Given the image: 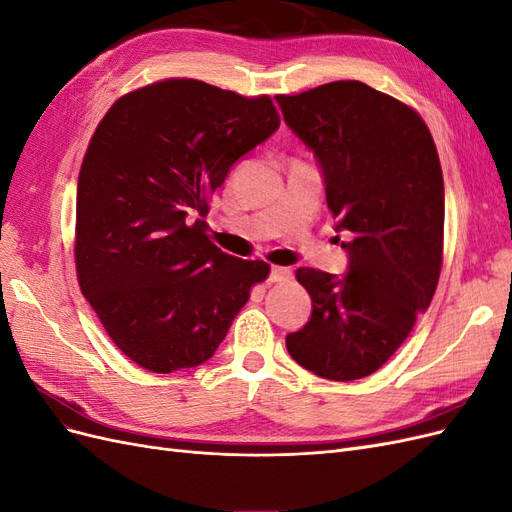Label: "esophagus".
Wrapping results in <instances>:
<instances>
[{
	"mask_svg": "<svg viewBox=\"0 0 512 512\" xmlns=\"http://www.w3.org/2000/svg\"><path fill=\"white\" fill-rule=\"evenodd\" d=\"M292 273H290V269H286V267H271V271H269V282H284V280H288Z\"/></svg>",
	"mask_w": 512,
	"mask_h": 512,
	"instance_id": "34e87169",
	"label": "esophagus"
}]
</instances>
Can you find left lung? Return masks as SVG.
Instances as JSON below:
<instances>
[{"label": "left lung", "instance_id": "left-lung-1", "mask_svg": "<svg viewBox=\"0 0 512 512\" xmlns=\"http://www.w3.org/2000/svg\"><path fill=\"white\" fill-rule=\"evenodd\" d=\"M275 100L314 151L335 230L348 237L344 277L297 271L312 316L286 335V348L320 378L359 380L391 359L436 292L444 235L438 151L416 111L361 81Z\"/></svg>", "mask_w": 512, "mask_h": 512}]
</instances>
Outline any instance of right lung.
Instances as JSON below:
<instances>
[{
  "mask_svg": "<svg viewBox=\"0 0 512 512\" xmlns=\"http://www.w3.org/2000/svg\"><path fill=\"white\" fill-rule=\"evenodd\" d=\"M280 128L269 96L168 79L119 98L76 188V275L113 344L156 374L209 361L269 265L209 241L207 198Z\"/></svg>",
  "mask_w": 512,
  "mask_h": 512,
  "instance_id": "right-lung-1",
  "label": "right lung"
}]
</instances>
